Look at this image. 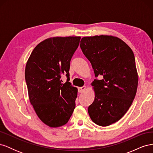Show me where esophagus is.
<instances>
[{"label": "esophagus", "mask_w": 153, "mask_h": 153, "mask_svg": "<svg viewBox=\"0 0 153 153\" xmlns=\"http://www.w3.org/2000/svg\"><path fill=\"white\" fill-rule=\"evenodd\" d=\"M86 89V87L85 86H83V87H78V92H82L83 91H84Z\"/></svg>", "instance_id": "1"}]
</instances>
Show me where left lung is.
Returning a JSON list of instances; mask_svg holds the SVG:
<instances>
[{"mask_svg":"<svg viewBox=\"0 0 153 153\" xmlns=\"http://www.w3.org/2000/svg\"><path fill=\"white\" fill-rule=\"evenodd\" d=\"M80 46L95 76H103L91 84L95 98L88 113L96 124L109 126L124 116L135 98L138 86L135 56L126 43L112 36L84 37Z\"/></svg>","mask_w":153,"mask_h":153,"instance_id":"8db88e82","label":"left lung"}]
</instances>
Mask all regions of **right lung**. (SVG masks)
Instances as JSON below:
<instances>
[{"label": "right lung", "mask_w": 153, "mask_h": 153, "mask_svg": "<svg viewBox=\"0 0 153 153\" xmlns=\"http://www.w3.org/2000/svg\"><path fill=\"white\" fill-rule=\"evenodd\" d=\"M80 38H48L36 46L27 62L25 76L30 102L41 121L50 127L66 124L75 108L78 89L69 82V71ZM64 73L68 78L62 84L60 78Z\"/></svg>", "instance_id": "obj_1"}]
</instances>
